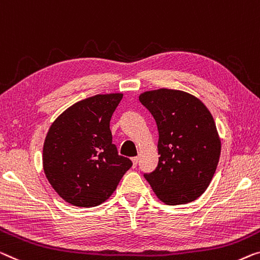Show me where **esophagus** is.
Returning <instances> with one entry per match:
<instances>
[{
	"label": "esophagus",
	"instance_id": "1",
	"mask_svg": "<svg viewBox=\"0 0 260 260\" xmlns=\"http://www.w3.org/2000/svg\"><path fill=\"white\" fill-rule=\"evenodd\" d=\"M132 162H133V167H137V165H138V162H139V157L138 156L132 157Z\"/></svg>",
	"mask_w": 260,
	"mask_h": 260
}]
</instances>
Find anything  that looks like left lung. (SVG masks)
Listing matches in <instances>:
<instances>
[{"label": "left lung", "mask_w": 260, "mask_h": 260, "mask_svg": "<svg viewBox=\"0 0 260 260\" xmlns=\"http://www.w3.org/2000/svg\"><path fill=\"white\" fill-rule=\"evenodd\" d=\"M139 100L152 113L158 131V164L145 179L161 202H192L207 190L220 155L210 111L197 96L172 88L142 92Z\"/></svg>", "instance_id": "obj_1"}]
</instances>
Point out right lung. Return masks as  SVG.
I'll return each mask as SVG.
<instances>
[{"label":"right lung","mask_w":260,"mask_h":260,"mask_svg":"<svg viewBox=\"0 0 260 260\" xmlns=\"http://www.w3.org/2000/svg\"><path fill=\"white\" fill-rule=\"evenodd\" d=\"M122 93L95 94L73 104L51 123L43 169L55 191L76 207L105 202L132 167L112 143L110 121Z\"/></svg>","instance_id":"right-lung-1"}]
</instances>
